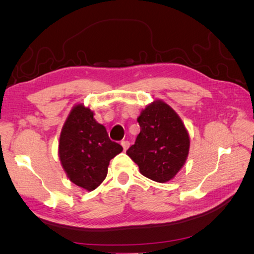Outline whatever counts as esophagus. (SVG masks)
<instances>
[{"mask_svg":"<svg viewBox=\"0 0 254 254\" xmlns=\"http://www.w3.org/2000/svg\"><path fill=\"white\" fill-rule=\"evenodd\" d=\"M120 144H122L124 150H127L128 147H129V145H130V143H129V141H128V140H123Z\"/></svg>","mask_w":254,"mask_h":254,"instance_id":"34e87169","label":"esophagus"}]
</instances>
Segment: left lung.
I'll use <instances>...</instances> for the list:
<instances>
[{"label": "left lung", "mask_w": 254, "mask_h": 254, "mask_svg": "<svg viewBox=\"0 0 254 254\" xmlns=\"http://www.w3.org/2000/svg\"><path fill=\"white\" fill-rule=\"evenodd\" d=\"M140 132L127 155L147 179L171 181L185 164L190 136L182 119L162 100L148 105L137 118Z\"/></svg>", "instance_id": "left-lung-1"}]
</instances>
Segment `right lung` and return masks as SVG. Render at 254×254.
<instances>
[{"label": "right lung", "mask_w": 254, "mask_h": 254, "mask_svg": "<svg viewBox=\"0 0 254 254\" xmlns=\"http://www.w3.org/2000/svg\"><path fill=\"white\" fill-rule=\"evenodd\" d=\"M123 147L111 141L105 126L98 124L92 111L75 105L62 127L59 157L69 180L79 188L93 190L106 179L110 159Z\"/></svg>", "instance_id": "1"}]
</instances>
